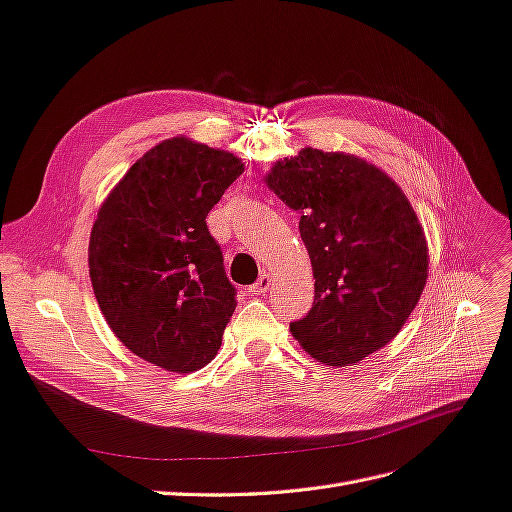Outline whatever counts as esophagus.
<instances>
[{"instance_id": "1", "label": "esophagus", "mask_w": 512, "mask_h": 512, "mask_svg": "<svg viewBox=\"0 0 512 512\" xmlns=\"http://www.w3.org/2000/svg\"><path fill=\"white\" fill-rule=\"evenodd\" d=\"M270 285H272V276L270 274H261L259 276V281L251 287V291H253V294H266V291L270 289Z\"/></svg>"}]
</instances>
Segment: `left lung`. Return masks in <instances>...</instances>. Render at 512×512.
Here are the masks:
<instances>
[{
	"label": "left lung",
	"instance_id": "left-lung-1",
	"mask_svg": "<svg viewBox=\"0 0 512 512\" xmlns=\"http://www.w3.org/2000/svg\"><path fill=\"white\" fill-rule=\"evenodd\" d=\"M266 184L300 212L315 302L289 326L317 362L352 367L390 343L427 285L429 246L401 186L367 160L302 148Z\"/></svg>",
	"mask_w": 512,
	"mask_h": 512
}]
</instances>
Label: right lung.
Returning a JSON list of instances; mask_svg holds the SVG:
<instances>
[{
    "instance_id": "add662e5",
    "label": "right lung",
    "mask_w": 512,
    "mask_h": 512,
    "mask_svg": "<svg viewBox=\"0 0 512 512\" xmlns=\"http://www.w3.org/2000/svg\"><path fill=\"white\" fill-rule=\"evenodd\" d=\"M244 171L188 137L154 145L111 188L87 248L94 296L130 352L171 373L203 369L236 311L206 216Z\"/></svg>"
}]
</instances>
